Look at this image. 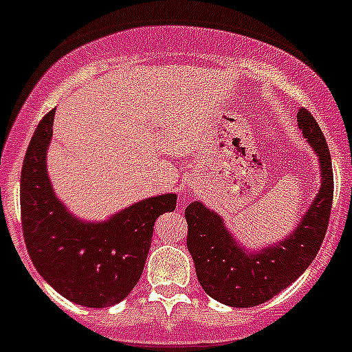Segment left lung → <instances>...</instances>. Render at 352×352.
Returning <instances> with one entry per match:
<instances>
[{"mask_svg":"<svg viewBox=\"0 0 352 352\" xmlns=\"http://www.w3.org/2000/svg\"><path fill=\"white\" fill-rule=\"evenodd\" d=\"M297 123L320 161L322 184L299 226L288 238L249 252L231 236L223 220L204 204L186 208L188 250L204 292L232 308H252L292 285L317 256L326 236L333 204V166L326 138L308 109L300 107Z\"/></svg>","mask_w":352,"mask_h":352,"instance_id":"left-lung-1","label":"left lung"}]
</instances>
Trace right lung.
<instances>
[{
	"mask_svg": "<svg viewBox=\"0 0 352 352\" xmlns=\"http://www.w3.org/2000/svg\"><path fill=\"white\" fill-rule=\"evenodd\" d=\"M55 109L41 120L21 170V226L34 267L71 302L107 308L131 294L143 274L153 223L177 195H159L94 223L80 221L55 197L46 171Z\"/></svg>",
	"mask_w": 352,
	"mask_h": 352,
	"instance_id": "right-lung-1",
	"label": "right lung"
}]
</instances>
